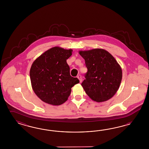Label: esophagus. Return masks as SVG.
<instances>
[{
    "mask_svg": "<svg viewBox=\"0 0 149 149\" xmlns=\"http://www.w3.org/2000/svg\"><path fill=\"white\" fill-rule=\"evenodd\" d=\"M77 77L79 79L80 82H82V77H81V75H79Z\"/></svg>",
    "mask_w": 149,
    "mask_h": 149,
    "instance_id": "esophagus-1",
    "label": "esophagus"
}]
</instances>
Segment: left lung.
Listing matches in <instances>:
<instances>
[{"label":"left lung","mask_w":149,"mask_h":149,"mask_svg":"<svg viewBox=\"0 0 149 149\" xmlns=\"http://www.w3.org/2000/svg\"><path fill=\"white\" fill-rule=\"evenodd\" d=\"M79 53L85 59L88 70L81 84L86 94L97 102L111 98L122 80V69L116 60L102 49L79 51Z\"/></svg>","instance_id":"obj_1"}]
</instances>
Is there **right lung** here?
<instances>
[{
	"mask_svg": "<svg viewBox=\"0 0 149 149\" xmlns=\"http://www.w3.org/2000/svg\"><path fill=\"white\" fill-rule=\"evenodd\" d=\"M72 49L55 46L47 50L33 62L30 69L32 88L46 103L59 105L68 100L72 87L79 83L70 75L67 59Z\"/></svg>",
	"mask_w": 149,
	"mask_h": 149,
	"instance_id": "add662e5",
	"label": "right lung"
}]
</instances>
